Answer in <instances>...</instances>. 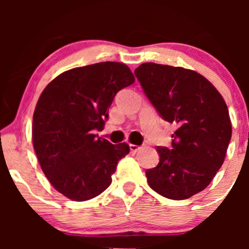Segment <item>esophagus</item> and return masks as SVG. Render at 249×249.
I'll return each instance as SVG.
<instances>
[{
	"instance_id": "esophagus-1",
	"label": "esophagus",
	"mask_w": 249,
	"mask_h": 249,
	"mask_svg": "<svg viewBox=\"0 0 249 249\" xmlns=\"http://www.w3.org/2000/svg\"><path fill=\"white\" fill-rule=\"evenodd\" d=\"M141 146H138V145H134V144H130V150L132 151V152H137V151L141 150Z\"/></svg>"
}]
</instances>
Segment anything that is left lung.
Masks as SVG:
<instances>
[{
  "label": "left lung",
  "instance_id": "obj_1",
  "mask_svg": "<svg viewBox=\"0 0 249 249\" xmlns=\"http://www.w3.org/2000/svg\"><path fill=\"white\" fill-rule=\"evenodd\" d=\"M145 95L165 121L177 126L172 148L157 147L150 187L172 200L205 190L221 167L232 137L227 105L208 79L181 67L144 63L134 70Z\"/></svg>",
  "mask_w": 249,
  "mask_h": 249
}]
</instances>
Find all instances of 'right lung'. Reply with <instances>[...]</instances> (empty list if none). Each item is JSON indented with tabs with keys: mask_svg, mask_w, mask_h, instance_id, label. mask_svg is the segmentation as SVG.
Returning <instances> with one entry per match:
<instances>
[{
	"mask_svg": "<svg viewBox=\"0 0 249 249\" xmlns=\"http://www.w3.org/2000/svg\"><path fill=\"white\" fill-rule=\"evenodd\" d=\"M134 83L124 63L102 62L64 71L45 87L33 117V144L43 173L56 191L85 201L110 186L117 164L130 152L111 144L104 127L116 93Z\"/></svg>",
	"mask_w": 249,
	"mask_h": 249,
	"instance_id": "add662e5",
	"label": "right lung"
}]
</instances>
